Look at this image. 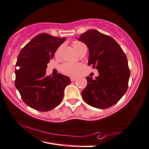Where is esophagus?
<instances>
[{
  "mask_svg": "<svg viewBox=\"0 0 149 149\" xmlns=\"http://www.w3.org/2000/svg\"><path fill=\"white\" fill-rule=\"evenodd\" d=\"M70 79H71V81H75V80H77V78H76V77H70Z\"/></svg>",
  "mask_w": 149,
  "mask_h": 149,
  "instance_id": "1",
  "label": "esophagus"
}]
</instances>
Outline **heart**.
Listing matches in <instances>:
<instances>
[{
  "label": "heart",
  "mask_w": 149,
  "mask_h": 149,
  "mask_svg": "<svg viewBox=\"0 0 149 149\" xmlns=\"http://www.w3.org/2000/svg\"><path fill=\"white\" fill-rule=\"evenodd\" d=\"M72 46L74 47L75 50L77 51L78 53H79L81 51H82L85 49H86V45L83 44V43L79 42V41H75L72 43ZM61 49V46L58 47V49L56 51V54H58L59 51H60ZM83 65L80 63H64L62 64L60 67V69L61 72L63 74L68 75H76L78 72H79L83 68Z\"/></svg>",
  "instance_id": "obj_1"
}]
</instances>
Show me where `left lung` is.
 <instances>
[{"label":"left lung","mask_w":149,"mask_h":149,"mask_svg":"<svg viewBox=\"0 0 149 149\" xmlns=\"http://www.w3.org/2000/svg\"><path fill=\"white\" fill-rule=\"evenodd\" d=\"M78 40L88 48V65L96 68L99 73L94 79L86 77L87 85L81 92L83 100L98 109L113 106L128 88L130 72L125 53L113 38L96 30L86 31Z\"/></svg>","instance_id":"1"}]
</instances>
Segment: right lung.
Segmentation results:
<instances>
[{"instance_id": "1", "label": "right lung", "mask_w": 149, "mask_h": 149, "mask_svg": "<svg viewBox=\"0 0 149 149\" xmlns=\"http://www.w3.org/2000/svg\"><path fill=\"white\" fill-rule=\"evenodd\" d=\"M66 38L42 33L32 38L19 54L15 70V86L23 102L34 109L48 111L60 104L68 77L45 75L47 63ZM18 68H17V67Z\"/></svg>"}]
</instances>
